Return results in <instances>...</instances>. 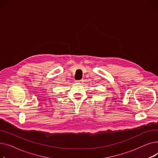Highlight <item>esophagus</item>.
<instances>
[{
	"instance_id": "obj_1",
	"label": "esophagus",
	"mask_w": 158,
	"mask_h": 158,
	"mask_svg": "<svg viewBox=\"0 0 158 158\" xmlns=\"http://www.w3.org/2000/svg\"><path fill=\"white\" fill-rule=\"evenodd\" d=\"M83 82H84L83 79H81V80H79V81H76V82H77V83H79V84L83 83Z\"/></svg>"
}]
</instances>
